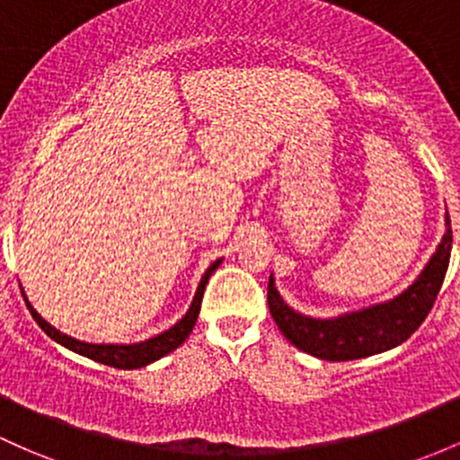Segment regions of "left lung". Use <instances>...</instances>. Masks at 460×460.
Segmentation results:
<instances>
[{"mask_svg": "<svg viewBox=\"0 0 460 460\" xmlns=\"http://www.w3.org/2000/svg\"><path fill=\"white\" fill-rule=\"evenodd\" d=\"M446 224L447 230L443 234V241L438 243L426 270L403 294L384 305L353 311V314L340 315V318L315 320L296 314L283 303V298L274 288V279L270 276L268 305L280 333L296 349L305 350L314 358L329 359V362L368 358V355L382 353V350L394 349L406 342L428 318L443 285V279H446L449 252H452L449 215L446 217Z\"/></svg>", "mask_w": 460, "mask_h": 460, "instance_id": "obj_1", "label": "left lung"}]
</instances>
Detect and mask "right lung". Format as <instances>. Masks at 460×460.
Returning <instances> with one entry per match:
<instances>
[{
	"label": "right lung",
	"mask_w": 460,
	"mask_h": 460,
	"mask_svg": "<svg viewBox=\"0 0 460 460\" xmlns=\"http://www.w3.org/2000/svg\"><path fill=\"white\" fill-rule=\"evenodd\" d=\"M219 263H221V261H215V263H212L210 268L206 270L204 279H201L199 288H197L195 298H192L190 309L186 311L184 318H181L180 323L175 324V327L164 331V333L155 335V338L145 340V342H140V344H90V342H81V340H74V338H70V335L61 333V331L50 327V324H48L46 320H43L41 315H39L37 311L32 309L31 303H26V305H28V309H31L32 318L37 320L39 327L46 331V333L50 335L52 340H57L58 344H63L66 349L74 350V353L85 355V358L93 359V362L107 364V367H113V368H125V370L140 368V367H146V364L155 362V359L164 358L166 353L175 350L181 342H184L186 338H189L192 327H195V323H197V315H199L201 298H204L206 283H208L212 271L219 268Z\"/></svg>",
	"instance_id": "1"
}]
</instances>
